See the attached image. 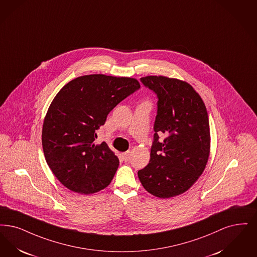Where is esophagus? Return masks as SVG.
I'll use <instances>...</instances> for the list:
<instances>
[{"instance_id": "obj_1", "label": "esophagus", "mask_w": 257, "mask_h": 257, "mask_svg": "<svg viewBox=\"0 0 257 257\" xmlns=\"http://www.w3.org/2000/svg\"><path fill=\"white\" fill-rule=\"evenodd\" d=\"M121 157L125 162H127L130 159V151H126L121 154Z\"/></svg>"}]
</instances>
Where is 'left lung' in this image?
Listing matches in <instances>:
<instances>
[{"label":"left lung","mask_w":257,"mask_h":257,"mask_svg":"<svg viewBox=\"0 0 257 257\" xmlns=\"http://www.w3.org/2000/svg\"><path fill=\"white\" fill-rule=\"evenodd\" d=\"M158 95L154 143L147 166L138 172L150 194L167 199L183 194L203 174L210 153L208 114L200 94L185 81L163 75L141 78ZM165 133L163 143L158 135Z\"/></svg>","instance_id":"1"}]
</instances>
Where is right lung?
Returning <instances> with one entry per match:
<instances>
[{
    "label": "right lung",
    "mask_w": 257,
    "mask_h": 257,
    "mask_svg": "<svg viewBox=\"0 0 257 257\" xmlns=\"http://www.w3.org/2000/svg\"><path fill=\"white\" fill-rule=\"evenodd\" d=\"M141 87L136 78L88 74L66 84L53 98L42 129L46 162L62 185L79 194L110 185L119 165L95 131L108 113Z\"/></svg>",
    "instance_id": "obj_1"
}]
</instances>
